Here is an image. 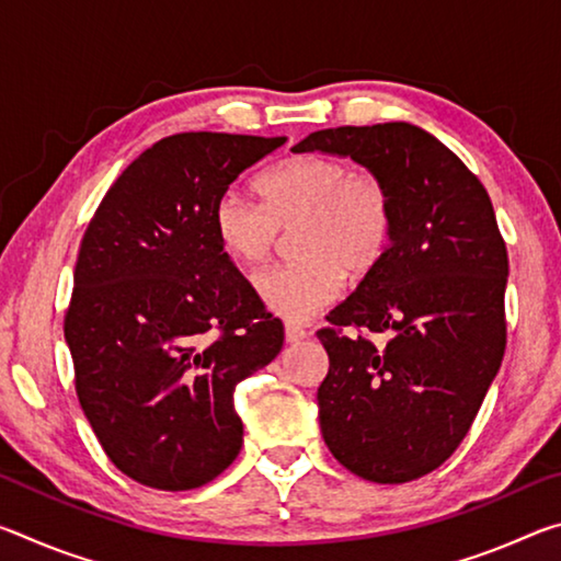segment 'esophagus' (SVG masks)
Here are the masks:
<instances>
[{
	"instance_id": "1",
	"label": "esophagus",
	"mask_w": 561,
	"mask_h": 561,
	"mask_svg": "<svg viewBox=\"0 0 561 561\" xmlns=\"http://www.w3.org/2000/svg\"><path fill=\"white\" fill-rule=\"evenodd\" d=\"M284 336H287V344H299V341L309 336V331L304 327H297V324H287L284 327Z\"/></svg>"
}]
</instances>
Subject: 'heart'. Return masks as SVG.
Returning a JSON list of instances; mask_svg holds the SVG:
<instances>
[{
	"label": "heart",
	"mask_w": 561,
	"mask_h": 561,
	"mask_svg": "<svg viewBox=\"0 0 561 561\" xmlns=\"http://www.w3.org/2000/svg\"><path fill=\"white\" fill-rule=\"evenodd\" d=\"M262 205L227 190L217 197L213 227L222 250L240 264H260L294 232L301 260L254 277L264 307L287 321H307L334 301L344 274L364 279L383 262L393 234V205L374 173L351 170L329 156H294L257 180Z\"/></svg>",
	"instance_id": "heart-1"
}]
</instances>
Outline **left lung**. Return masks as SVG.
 I'll list each match as a JSON object with an SVG mask.
<instances>
[{"label":"left lung","instance_id":"left-lung-1","mask_svg":"<svg viewBox=\"0 0 561 561\" xmlns=\"http://www.w3.org/2000/svg\"><path fill=\"white\" fill-rule=\"evenodd\" d=\"M291 150L351 158L393 205L383 262L317 331L329 354L321 435L358 478H423L468 435L505 354L507 250L488 190L450 148L403 121L317 130ZM341 325L389 341L348 340Z\"/></svg>","mask_w":561,"mask_h":561}]
</instances>
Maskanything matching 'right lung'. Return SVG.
Segmentation results:
<instances>
[{
	"label": "right lung",
	"instance_id": "add662e5",
	"mask_svg": "<svg viewBox=\"0 0 561 561\" xmlns=\"http://www.w3.org/2000/svg\"><path fill=\"white\" fill-rule=\"evenodd\" d=\"M287 138L178 133L111 185L81 240L64 321L76 393L130 480L193 490L242 448L234 388L282 351L213 227L217 197Z\"/></svg>",
	"mask_w": 561,
	"mask_h": 561
}]
</instances>
